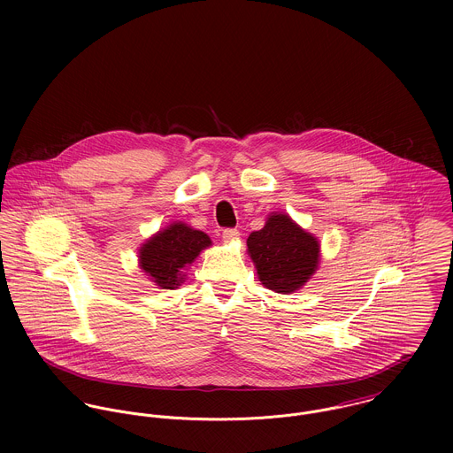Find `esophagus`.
<instances>
[{
  "label": "esophagus",
  "instance_id": "1",
  "mask_svg": "<svg viewBox=\"0 0 453 453\" xmlns=\"http://www.w3.org/2000/svg\"><path fill=\"white\" fill-rule=\"evenodd\" d=\"M235 239H239V230L237 228H225L223 230V241L225 242H232Z\"/></svg>",
  "mask_w": 453,
  "mask_h": 453
}]
</instances>
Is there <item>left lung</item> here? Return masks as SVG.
Here are the masks:
<instances>
[{
  "label": "left lung",
  "instance_id": "obj_1",
  "mask_svg": "<svg viewBox=\"0 0 453 453\" xmlns=\"http://www.w3.org/2000/svg\"><path fill=\"white\" fill-rule=\"evenodd\" d=\"M248 251L259 280L275 293L300 289L319 263V242L286 214H273L265 226L248 237Z\"/></svg>",
  "mask_w": 453,
  "mask_h": 453
}]
</instances>
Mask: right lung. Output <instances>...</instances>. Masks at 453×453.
I'll return each instance as SVG.
<instances>
[{
    "mask_svg": "<svg viewBox=\"0 0 453 453\" xmlns=\"http://www.w3.org/2000/svg\"><path fill=\"white\" fill-rule=\"evenodd\" d=\"M209 244L211 239L203 232L174 223L142 244L139 263L162 289H174L183 280V270Z\"/></svg>",
    "mask_w": 453,
    "mask_h": 453,
    "instance_id": "obj_1",
    "label": "right lung"
}]
</instances>
